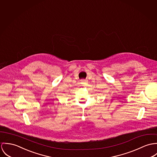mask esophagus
Listing matches in <instances>:
<instances>
[{
	"mask_svg": "<svg viewBox=\"0 0 157 157\" xmlns=\"http://www.w3.org/2000/svg\"><path fill=\"white\" fill-rule=\"evenodd\" d=\"M82 84H83L84 85H86V84H87V80H82Z\"/></svg>",
	"mask_w": 157,
	"mask_h": 157,
	"instance_id": "esophagus-1",
	"label": "esophagus"
}]
</instances>
